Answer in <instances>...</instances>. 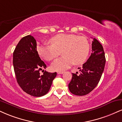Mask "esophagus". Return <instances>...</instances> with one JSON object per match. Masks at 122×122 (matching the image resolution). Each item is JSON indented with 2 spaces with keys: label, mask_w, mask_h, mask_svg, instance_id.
<instances>
[{
  "label": "esophagus",
  "mask_w": 122,
  "mask_h": 122,
  "mask_svg": "<svg viewBox=\"0 0 122 122\" xmlns=\"http://www.w3.org/2000/svg\"><path fill=\"white\" fill-rule=\"evenodd\" d=\"M64 73V71H57V74H63Z\"/></svg>",
  "instance_id": "esophagus-1"
}]
</instances>
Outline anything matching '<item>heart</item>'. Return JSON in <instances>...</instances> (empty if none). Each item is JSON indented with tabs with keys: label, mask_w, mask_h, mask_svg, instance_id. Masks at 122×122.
I'll return each instance as SVG.
<instances>
[{
	"label": "heart",
	"mask_w": 122,
	"mask_h": 122,
	"mask_svg": "<svg viewBox=\"0 0 122 122\" xmlns=\"http://www.w3.org/2000/svg\"><path fill=\"white\" fill-rule=\"evenodd\" d=\"M51 44H44L38 47L39 55L47 61L56 58L62 51L64 56L57 58L51 64L53 70L61 71L75 64L86 61L90 50L87 38L74 34H58L50 39Z\"/></svg>",
	"instance_id": "heart-1"
}]
</instances>
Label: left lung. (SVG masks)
<instances>
[{"label": "left lung", "instance_id": "8db88e82", "mask_svg": "<svg viewBox=\"0 0 122 122\" xmlns=\"http://www.w3.org/2000/svg\"><path fill=\"white\" fill-rule=\"evenodd\" d=\"M92 45L90 57L79 68L80 74L72 73V79L69 83L70 92L76 95L82 96L90 93L97 86L103 72L106 58L103 46L95 38Z\"/></svg>", "mask_w": 122, "mask_h": 122}]
</instances>
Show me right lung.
Masks as SVG:
<instances>
[{
    "label": "right lung",
    "instance_id": "add662e5",
    "mask_svg": "<svg viewBox=\"0 0 122 122\" xmlns=\"http://www.w3.org/2000/svg\"><path fill=\"white\" fill-rule=\"evenodd\" d=\"M13 65L17 83L26 93L33 97L48 93L57 73L40 71L46 66L40 58L35 38L28 35L20 40L13 53Z\"/></svg>",
    "mask_w": 122,
    "mask_h": 122
}]
</instances>
